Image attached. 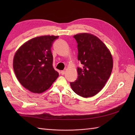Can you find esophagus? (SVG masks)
<instances>
[{
	"label": "esophagus",
	"mask_w": 135,
	"mask_h": 135,
	"mask_svg": "<svg viewBox=\"0 0 135 135\" xmlns=\"http://www.w3.org/2000/svg\"><path fill=\"white\" fill-rule=\"evenodd\" d=\"M65 73V71H61V74L62 75H64Z\"/></svg>",
	"instance_id": "obj_1"
}]
</instances>
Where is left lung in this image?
<instances>
[{"label":"left lung","mask_w":135,"mask_h":135,"mask_svg":"<svg viewBox=\"0 0 135 135\" xmlns=\"http://www.w3.org/2000/svg\"><path fill=\"white\" fill-rule=\"evenodd\" d=\"M78 44V59L84 65L78 68V79L71 82L73 90L82 97L95 96L110 78L113 68V56L101 40L89 33L74 36Z\"/></svg>","instance_id":"left-lung-1"}]
</instances>
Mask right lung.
<instances>
[{
	"mask_svg": "<svg viewBox=\"0 0 135 135\" xmlns=\"http://www.w3.org/2000/svg\"><path fill=\"white\" fill-rule=\"evenodd\" d=\"M58 36L44 35L25 42L14 54L13 68L20 84L34 93L49 89L59 77L53 67L51 47Z\"/></svg>",
	"mask_w": 135,
	"mask_h": 135,
	"instance_id": "1",
	"label": "right lung"
}]
</instances>
